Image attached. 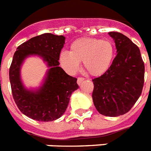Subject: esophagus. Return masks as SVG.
<instances>
[{
  "instance_id": "34e87169",
  "label": "esophagus",
  "mask_w": 151,
  "mask_h": 151,
  "mask_svg": "<svg viewBox=\"0 0 151 151\" xmlns=\"http://www.w3.org/2000/svg\"><path fill=\"white\" fill-rule=\"evenodd\" d=\"M84 80H85V78H83V77H78V79H77V83H78V85H80Z\"/></svg>"
}]
</instances>
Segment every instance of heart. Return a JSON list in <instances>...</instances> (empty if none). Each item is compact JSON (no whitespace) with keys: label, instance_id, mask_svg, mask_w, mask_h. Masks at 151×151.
<instances>
[{"label":"heart","instance_id":"1","mask_svg":"<svg viewBox=\"0 0 151 151\" xmlns=\"http://www.w3.org/2000/svg\"><path fill=\"white\" fill-rule=\"evenodd\" d=\"M113 56L114 48L111 42L95 38H80L71 44L70 52H61L59 62L62 68L71 74L76 73L83 62L88 74L99 76L109 69Z\"/></svg>","mask_w":151,"mask_h":151}]
</instances>
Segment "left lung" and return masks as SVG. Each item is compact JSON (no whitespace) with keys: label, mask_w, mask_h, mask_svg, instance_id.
Here are the masks:
<instances>
[{"label":"left lung","mask_w":151,"mask_h":151,"mask_svg":"<svg viewBox=\"0 0 151 151\" xmlns=\"http://www.w3.org/2000/svg\"><path fill=\"white\" fill-rule=\"evenodd\" d=\"M117 55L109 69L93 79L96 109L106 116H118L130 110L140 96L144 83V63L140 49L119 32H109Z\"/></svg>","instance_id":"left-lung-1"}]
</instances>
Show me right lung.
<instances>
[{"label": "right lung", "instance_id": "obj_1", "mask_svg": "<svg viewBox=\"0 0 151 151\" xmlns=\"http://www.w3.org/2000/svg\"><path fill=\"white\" fill-rule=\"evenodd\" d=\"M65 39L63 35L42 34L24 42L14 52L9 69L11 92L20 111L31 119L48 122L60 118L66 110L72 93L78 88L77 78L59 67ZM30 55L40 56L50 68L43 84L36 91L26 89L20 79L21 65Z\"/></svg>", "mask_w": 151, "mask_h": 151}]
</instances>
